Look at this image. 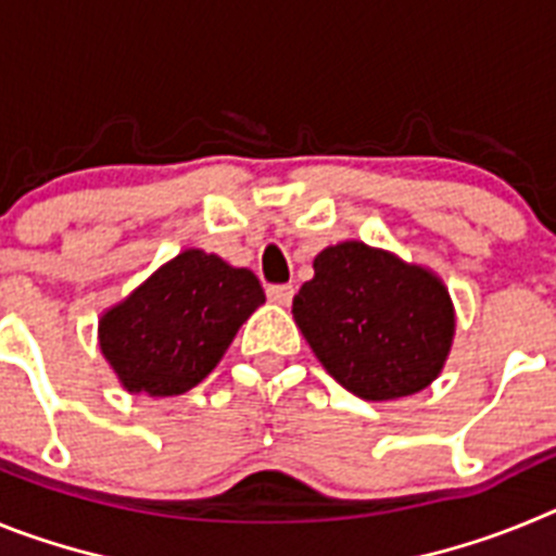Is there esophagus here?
I'll use <instances>...</instances> for the list:
<instances>
[{
    "label": "esophagus",
    "instance_id": "esophagus-1",
    "mask_svg": "<svg viewBox=\"0 0 556 556\" xmlns=\"http://www.w3.org/2000/svg\"><path fill=\"white\" fill-rule=\"evenodd\" d=\"M292 294H294L292 283H273V287H267L269 301L281 303V306H287V303L292 301Z\"/></svg>",
    "mask_w": 556,
    "mask_h": 556
}]
</instances>
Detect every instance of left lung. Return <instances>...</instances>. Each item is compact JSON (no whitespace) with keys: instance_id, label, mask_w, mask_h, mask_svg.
I'll use <instances>...</instances> for the list:
<instances>
[{"instance_id":"8db88e82","label":"left lung","mask_w":556,"mask_h":556,"mask_svg":"<svg viewBox=\"0 0 556 556\" xmlns=\"http://www.w3.org/2000/svg\"><path fill=\"white\" fill-rule=\"evenodd\" d=\"M292 314L314 356L365 401L415 395L443 370L454 337L448 289L362 242L326 248Z\"/></svg>"}]
</instances>
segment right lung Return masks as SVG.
<instances>
[{
  "mask_svg": "<svg viewBox=\"0 0 556 556\" xmlns=\"http://www.w3.org/2000/svg\"><path fill=\"white\" fill-rule=\"evenodd\" d=\"M262 303L250 269L186 250L102 314L100 348L127 392L184 395L217 367Z\"/></svg>",
  "mask_w": 556,
  "mask_h": 556,
  "instance_id": "add662e5",
  "label": "right lung"
}]
</instances>
